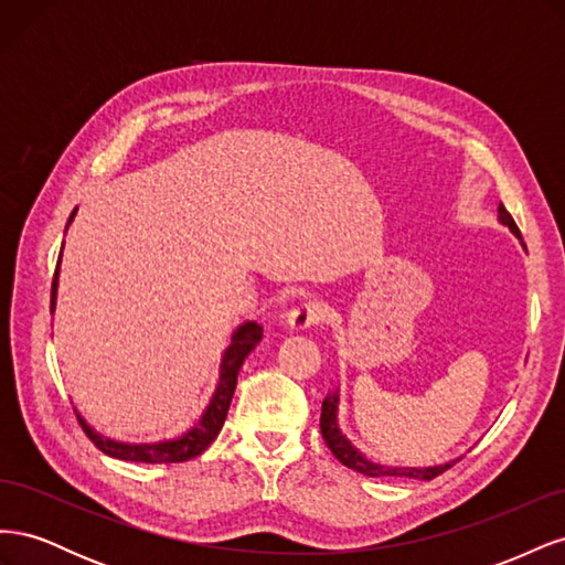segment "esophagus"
I'll return each instance as SVG.
<instances>
[{"label":"esophagus","mask_w":565,"mask_h":565,"mask_svg":"<svg viewBox=\"0 0 565 565\" xmlns=\"http://www.w3.org/2000/svg\"><path fill=\"white\" fill-rule=\"evenodd\" d=\"M324 320V309H322V303L320 301H313V299H306V301H301V303H297L292 311H289V316H287V324L292 330H306V328H311V324H318V322H322Z\"/></svg>","instance_id":"1"}]
</instances>
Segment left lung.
<instances>
[{"label":"left lung","mask_w":565,"mask_h":565,"mask_svg":"<svg viewBox=\"0 0 565 565\" xmlns=\"http://www.w3.org/2000/svg\"><path fill=\"white\" fill-rule=\"evenodd\" d=\"M498 214H500V221L504 226L511 228V233L521 237V231L516 226V221L511 218V214L507 212L504 204L500 202L498 207ZM337 393H332V396H328L322 401V413H320V431H322V438L324 443H328V448L332 450V455L341 461V465L353 469V471H361L365 476H407V478H419V481H431V478L440 476L443 471H448L455 461H448V465H440V467H429V469H415V467H384V465H374V461L365 459L361 452H358L351 443L347 440V436L339 431L337 426Z\"/></svg>","instance_id":"8db88e82"}]
</instances>
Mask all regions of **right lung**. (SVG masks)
<instances>
[{"label":"right lung","mask_w":565,"mask_h":565,"mask_svg":"<svg viewBox=\"0 0 565 565\" xmlns=\"http://www.w3.org/2000/svg\"><path fill=\"white\" fill-rule=\"evenodd\" d=\"M73 216H75V212L71 214V221H73ZM71 221H67V224H71ZM58 264H61V254H58ZM58 264H56V273H54V282H51V311H54V306H56ZM262 337H264V328L256 322H245L243 328H237V332L231 339V347L224 353V361H221V377H218V386L214 391V398H212L210 407L204 409V415L200 417V422L193 426V429L185 431L181 438L152 443V446H129V443H117V440H110V438H104L100 434H96L92 426L77 415V409H75L77 422L84 429V434L89 436L94 446L100 452H106L115 459L143 461V465H177V461L193 459L207 450L210 443L218 436L221 426H224L226 415H228L231 398L235 393L237 372H241L245 358L256 349Z\"/></svg>","instance_id":"add662e5"}]
</instances>
